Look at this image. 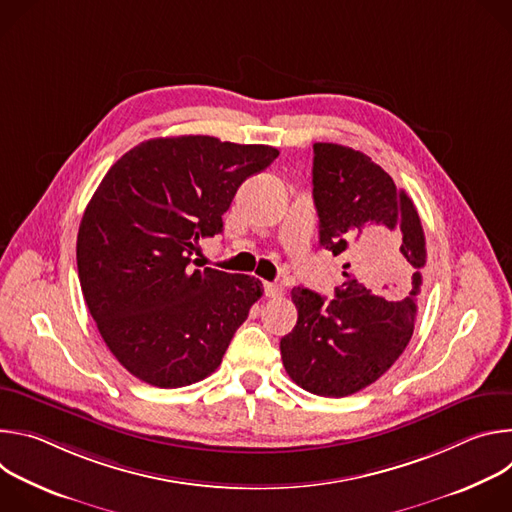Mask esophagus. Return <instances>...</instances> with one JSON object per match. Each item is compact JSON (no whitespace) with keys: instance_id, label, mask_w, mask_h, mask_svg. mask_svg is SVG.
Instances as JSON below:
<instances>
[{"instance_id":"1","label":"esophagus","mask_w":512,"mask_h":512,"mask_svg":"<svg viewBox=\"0 0 512 512\" xmlns=\"http://www.w3.org/2000/svg\"><path fill=\"white\" fill-rule=\"evenodd\" d=\"M263 289H265V296H267V298H281V296H283V287H281L279 283L265 281V283H263Z\"/></svg>"}]
</instances>
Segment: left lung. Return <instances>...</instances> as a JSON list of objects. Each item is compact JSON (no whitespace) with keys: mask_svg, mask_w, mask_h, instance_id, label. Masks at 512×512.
<instances>
[{"mask_svg":"<svg viewBox=\"0 0 512 512\" xmlns=\"http://www.w3.org/2000/svg\"><path fill=\"white\" fill-rule=\"evenodd\" d=\"M312 184L320 245L346 257L344 281L330 302L291 289L298 324L279 348L291 381L320 397H346L385 375L411 340L425 235L413 200L362 152L314 143Z\"/></svg>","mask_w":512,"mask_h":512,"instance_id":"8db88e82","label":"left lung"}]
</instances>
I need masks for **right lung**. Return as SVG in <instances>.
I'll use <instances>...</instances> for the list:
<instances>
[{
  "mask_svg": "<svg viewBox=\"0 0 512 512\" xmlns=\"http://www.w3.org/2000/svg\"><path fill=\"white\" fill-rule=\"evenodd\" d=\"M277 156L210 135L158 137L105 174L79 227V279L105 344L139 381L176 389L206 379L263 296L259 279L192 269L190 257L223 233L239 186Z\"/></svg>",
  "mask_w": 512,
  "mask_h": 512,
  "instance_id": "1",
  "label": "right lung"
}]
</instances>
